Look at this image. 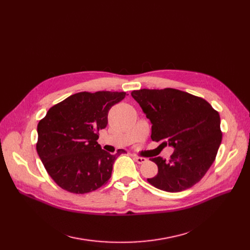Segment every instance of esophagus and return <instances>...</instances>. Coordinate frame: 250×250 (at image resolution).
<instances>
[{"label":"esophagus","mask_w":250,"mask_h":250,"mask_svg":"<svg viewBox=\"0 0 250 250\" xmlns=\"http://www.w3.org/2000/svg\"><path fill=\"white\" fill-rule=\"evenodd\" d=\"M134 160L138 163V164H143L147 161L146 158H144V157H140V156H134Z\"/></svg>","instance_id":"34e87169"}]
</instances>
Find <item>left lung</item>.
<instances>
[{"label": "left lung", "mask_w": 250, "mask_h": 250, "mask_svg": "<svg viewBox=\"0 0 250 250\" xmlns=\"http://www.w3.org/2000/svg\"><path fill=\"white\" fill-rule=\"evenodd\" d=\"M132 96L152 124L151 139L174 148L169 161L150 159L158 173L148 182L169 192L190 188L216 159L222 141L219 112L204 98L173 88L135 90Z\"/></svg>", "instance_id": "left-lung-1"}]
</instances>
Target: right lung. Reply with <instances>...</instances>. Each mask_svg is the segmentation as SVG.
Masks as SVG:
<instances>
[{
    "instance_id": "obj_1",
    "label": "right lung",
    "mask_w": 250,
    "mask_h": 250,
    "mask_svg": "<svg viewBox=\"0 0 250 250\" xmlns=\"http://www.w3.org/2000/svg\"><path fill=\"white\" fill-rule=\"evenodd\" d=\"M125 92H79L50 107L37 125L36 151L49 176L73 193L96 190L108 181L125 150L110 154L97 143L107 114Z\"/></svg>"
}]
</instances>
